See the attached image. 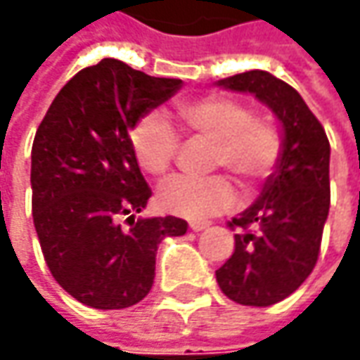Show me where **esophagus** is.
<instances>
[{
	"instance_id": "obj_1",
	"label": "esophagus",
	"mask_w": 360,
	"mask_h": 360,
	"mask_svg": "<svg viewBox=\"0 0 360 360\" xmlns=\"http://www.w3.org/2000/svg\"><path fill=\"white\" fill-rule=\"evenodd\" d=\"M208 226H210L208 220H194V222H190V229L194 230V232H200V230L208 229Z\"/></svg>"
}]
</instances>
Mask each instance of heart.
Masks as SVG:
<instances>
[{"instance_id":"obj_1","label":"heart","mask_w":360,"mask_h":360,"mask_svg":"<svg viewBox=\"0 0 360 360\" xmlns=\"http://www.w3.org/2000/svg\"><path fill=\"white\" fill-rule=\"evenodd\" d=\"M182 131L190 138L214 142L212 168H226L242 186L264 180L281 158V138L274 126L255 118L246 105L226 96H206L176 105ZM131 148L140 168L164 176L172 168L180 138L160 114H148L131 130ZM160 206L168 212L200 220L234 206L236 192L224 176L174 178L160 188Z\"/></svg>"}]
</instances>
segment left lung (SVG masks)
I'll list each match as a JSON object with an SVG mask.
<instances>
[{
  "label": "left lung",
  "mask_w": 360,
  "mask_h": 360,
  "mask_svg": "<svg viewBox=\"0 0 360 360\" xmlns=\"http://www.w3.org/2000/svg\"><path fill=\"white\" fill-rule=\"evenodd\" d=\"M216 86L256 96L283 128L274 172L258 200L229 222L236 230L234 252L216 270L230 300L270 307L292 295L316 264L330 206V144L300 94L269 72L250 70Z\"/></svg>",
  "instance_id": "1"
}]
</instances>
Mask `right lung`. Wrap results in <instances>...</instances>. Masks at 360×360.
I'll use <instances>...</instances> for the list:
<instances>
[{"mask_svg": "<svg viewBox=\"0 0 360 360\" xmlns=\"http://www.w3.org/2000/svg\"><path fill=\"white\" fill-rule=\"evenodd\" d=\"M182 88L105 58L77 72L32 146V214L51 276L82 304L114 311L154 284L156 250L186 234L176 216L138 218L152 196L130 130Z\"/></svg>", "mask_w": 360, "mask_h": 360, "instance_id": "obj_1", "label": "right lung"}]
</instances>
